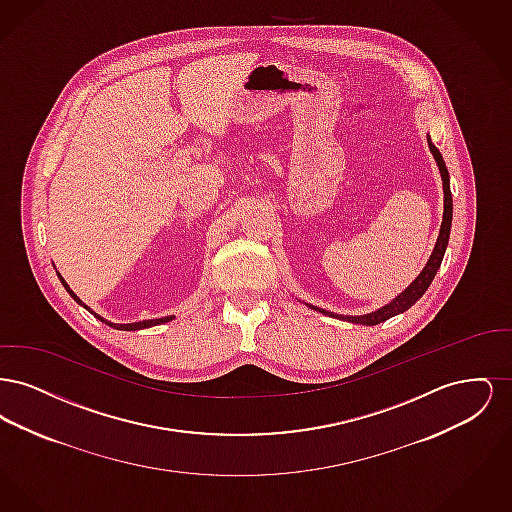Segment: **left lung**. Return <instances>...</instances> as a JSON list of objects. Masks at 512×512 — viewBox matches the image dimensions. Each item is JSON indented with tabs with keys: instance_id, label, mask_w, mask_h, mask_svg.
<instances>
[{
	"instance_id": "obj_1",
	"label": "left lung",
	"mask_w": 512,
	"mask_h": 512,
	"mask_svg": "<svg viewBox=\"0 0 512 512\" xmlns=\"http://www.w3.org/2000/svg\"><path fill=\"white\" fill-rule=\"evenodd\" d=\"M428 146H430V151L434 153V159L438 161L441 180H443V195H445V203H443V222H441V228H439L438 242H436L434 253H432L430 261L426 263L424 270L418 274V278L414 280L413 284H411L405 292L401 293V295H397V297H395L391 303H388L386 307H382V309H378V311H374V313H370V315H361V317H341V315H334V313H328V311H324V309H318V307L309 305L311 309L320 311V313H324V315H328V317L341 318V320H349V322L365 324V326H374V324H380V322H384V320H388V318L395 317V315H399V313H405V311H407L409 307H413L414 303H416V301L424 295V292L430 288V284H432V280H434L436 272H438L439 267H441V261H443V255H445L447 244H449L451 219H453V197H451V188H449V172H447V167H445V161H443V157H441L438 147L434 146V144L430 142V138H428Z\"/></svg>"
}]
</instances>
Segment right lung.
Segmentation results:
<instances>
[{
	"label": "right lung",
	"instance_id": "add662e5",
	"mask_svg": "<svg viewBox=\"0 0 512 512\" xmlns=\"http://www.w3.org/2000/svg\"><path fill=\"white\" fill-rule=\"evenodd\" d=\"M57 276H59V274H57ZM59 280H61V282H63V286H65V288H67V292L71 293V297H73L74 301H76V303H80V305H82V307H86V305H84V303H82V301H80V299H78V297H76V295H74L73 290H71V288H69V286H67V282H65V280H63V278H61V276H59ZM86 309H88V307H86ZM88 311H90V309H88ZM94 315H96V313H94ZM96 317H98L99 320H101V322H105V324H109V326H113V328H117V330H142V328H149V326H157V324H163V322H169V320H172V318H174V317L155 318V320H142V322H134V324H113V322H109V320H103V318L99 317V315H96Z\"/></svg>",
	"mask_w": 512,
	"mask_h": 512
}]
</instances>
